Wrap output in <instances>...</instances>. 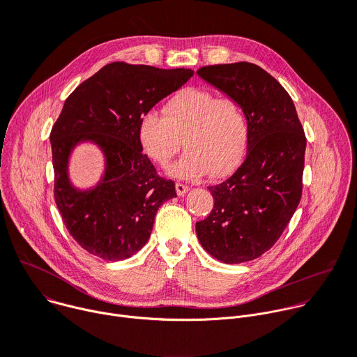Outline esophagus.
<instances>
[{
    "label": "esophagus",
    "mask_w": 357,
    "mask_h": 357,
    "mask_svg": "<svg viewBox=\"0 0 357 357\" xmlns=\"http://www.w3.org/2000/svg\"><path fill=\"white\" fill-rule=\"evenodd\" d=\"M175 189H176L178 196H183V195H186V193L189 192V186H186V185H183V183H176V185H175Z\"/></svg>",
    "instance_id": "obj_1"
}]
</instances>
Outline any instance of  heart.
<instances>
[{"label":"heart","instance_id":"obj_1","mask_svg":"<svg viewBox=\"0 0 357 357\" xmlns=\"http://www.w3.org/2000/svg\"><path fill=\"white\" fill-rule=\"evenodd\" d=\"M137 138L144 154L160 167L171 162L183 139L188 151L169 168L174 178L195 181L208 174L223 178L234 172L245 155L248 126L234 98L186 87L167 101L164 116L154 109L141 114Z\"/></svg>","mask_w":357,"mask_h":357}]
</instances>
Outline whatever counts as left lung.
<instances>
[{
    "instance_id": "1",
    "label": "left lung",
    "mask_w": 357,
    "mask_h": 357,
    "mask_svg": "<svg viewBox=\"0 0 357 357\" xmlns=\"http://www.w3.org/2000/svg\"><path fill=\"white\" fill-rule=\"evenodd\" d=\"M196 73L234 98L248 126L245 160L227 181L208 188L215 205L196 223V234L216 260L250 261L275 244L299 205L307 138L292 98L260 66L237 62Z\"/></svg>"
}]
</instances>
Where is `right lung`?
<instances>
[{
    "label": "right lung",
    "instance_id": "add662e5",
    "mask_svg": "<svg viewBox=\"0 0 357 357\" xmlns=\"http://www.w3.org/2000/svg\"><path fill=\"white\" fill-rule=\"evenodd\" d=\"M192 69H158L114 62L79 84L50 131L55 202L70 236L107 261L131 257L148 241L175 183L157 175L137 138L141 114L176 91ZM82 143L104 155L100 179L89 188L70 178V158Z\"/></svg>",
    "mask_w": 357,
    "mask_h": 357
}]
</instances>
